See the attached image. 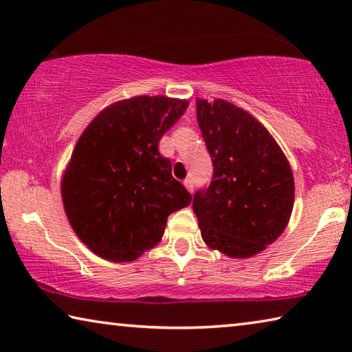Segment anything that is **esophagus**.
<instances>
[{"label": "esophagus", "instance_id": "34e87169", "mask_svg": "<svg viewBox=\"0 0 352 352\" xmlns=\"http://www.w3.org/2000/svg\"><path fill=\"white\" fill-rule=\"evenodd\" d=\"M183 183H184V186H186V189L189 190V192L192 194L194 192V182L190 180V178H186V180H184Z\"/></svg>", "mask_w": 352, "mask_h": 352}]
</instances>
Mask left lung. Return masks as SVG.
I'll return each mask as SVG.
<instances>
[{"label": "left lung", "mask_w": 352, "mask_h": 352, "mask_svg": "<svg viewBox=\"0 0 352 352\" xmlns=\"http://www.w3.org/2000/svg\"><path fill=\"white\" fill-rule=\"evenodd\" d=\"M214 172L194 194L201 239L230 258H250L281 236L295 200L290 164L258 119L223 99L195 100Z\"/></svg>", "instance_id": "obj_1"}]
</instances>
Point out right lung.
I'll use <instances>...</instances> for the list:
<instances>
[{"instance_id":"right-lung-1","label":"right lung","mask_w":352,"mask_h":352,"mask_svg":"<svg viewBox=\"0 0 352 352\" xmlns=\"http://www.w3.org/2000/svg\"><path fill=\"white\" fill-rule=\"evenodd\" d=\"M189 102L136 96L107 107L88 124L62 178L74 233L100 258L129 262L157 245L169 214L190 204L158 142Z\"/></svg>"}]
</instances>
